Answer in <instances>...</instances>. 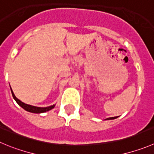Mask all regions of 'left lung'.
I'll return each instance as SVG.
<instances>
[{
    "mask_svg": "<svg viewBox=\"0 0 154 154\" xmlns=\"http://www.w3.org/2000/svg\"><path fill=\"white\" fill-rule=\"evenodd\" d=\"M118 118V116L117 117H111V118H108V119H105V120H112V119H117Z\"/></svg>",
    "mask_w": 154,
    "mask_h": 154,
    "instance_id": "8db88e82",
    "label": "left lung"
}]
</instances>
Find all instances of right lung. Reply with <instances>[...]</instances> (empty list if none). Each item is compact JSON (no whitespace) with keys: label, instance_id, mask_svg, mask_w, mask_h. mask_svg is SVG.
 I'll list each match as a JSON object with an SVG mask.
<instances>
[{"label":"right lung","instance_id":"add662e5","mask_svg":"<svg viewBox=\"0 0 154 154\" xmlns=\"http://www.w3.org/2000/svg\"><path fill=\"white\" fill-rule=\"evenodd\" d=\"M11 93H12V96L14 97V99L15 100V101L17 102V104L19 105L20 106L25 109L26 111L27 112H29L32 113H43V112H48L49 110L52 109L55 106V105H52V106H48V107H37V106H31V105H29V104H26V103H23L22 101L17 99L16 97V96L14 95V92H13L12 89L11 87Z\"/></svg>","mask_w":154,"mask_h":154}]
</instances>
